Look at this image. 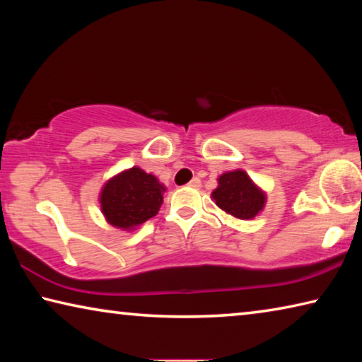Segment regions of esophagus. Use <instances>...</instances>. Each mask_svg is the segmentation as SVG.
I'll return each instance as SVG.
<instances>
[{
	"instance_id": "34e87169",
	"label": "esophagus",
	"mask_w": 362,
	"mask_h": 362,
	"mask_svg": "<svg viewBox=\"0 0 362 362\" xmlns=\"http://www.w3.org/2000/svg\"><path fill=\"white\" fill-rule=\"evenodd\" d=\"M188 187H192V188H199V187H201V180L198 179V177H194V179L188 183Z\"/></svg>"
}]
</instances>
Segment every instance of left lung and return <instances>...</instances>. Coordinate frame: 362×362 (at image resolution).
<instances>
[{
	"label": "left lung",
	"instance_id": "left-lung-1",
	"mask_svg": "<svg viewBox=\"0 0 362 362\" xmlns=\"http://www.w3.org/2000/svg\"><path fill=\"white\" fill-rule=\"evenodd\" d=\"M212 198L220 209L241 220L254 218L267 201L265 193L241 169L220 175Z\"/></svg>",
	"mask_w": 362,
	"mask_h": 362
}]
</instances>
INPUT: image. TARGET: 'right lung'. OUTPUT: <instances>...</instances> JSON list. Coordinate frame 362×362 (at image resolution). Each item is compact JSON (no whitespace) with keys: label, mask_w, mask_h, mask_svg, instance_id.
I'll return each mask as SVG.
<instances>
[{"label":"right lung","mask_w":362,"mask_h":362,"mask_svg":"<svg viewBox=\"0 0 362 362\" xmlns=\"http://www.w3.org/2000/svg\"><path fill=\"white\" fill-rule=\"evenodd\" d=\"M166 188L155 175L131 168L115 175L100 192V207L110 225L132 230L155 217L163 204Z\"/></svg>","instance_id":"right-lung-1"}]
</instances>
